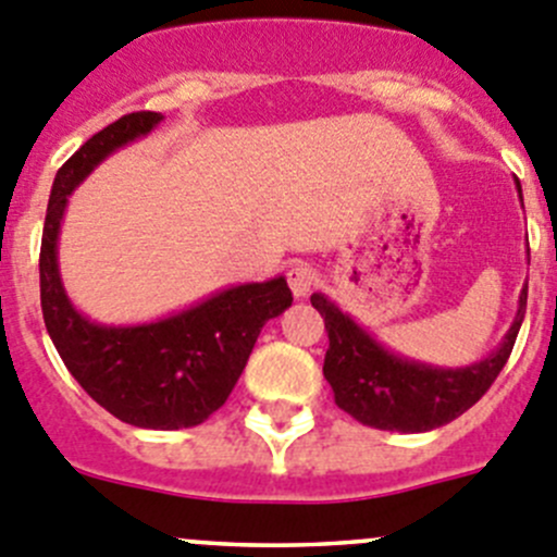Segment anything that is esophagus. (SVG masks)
Returning a JSON list of instances; mask_svg holds the SVG:
<instances>
[{
    "mask_svg": "<svg viewBox=\"0 0 557 557\" xmlns=\"http://www.w3.org/2000/svg\"><path fill=\"white\" fill-rule=\"evenodd\" d=\"M315 283H318V272L310 267V263H296V267L288 269V285H290V294H294L296 299L310 294V290L315 288Z\"/></svg>",
    "mask_w": 557,
    "mask_h": 557,
    "instance_id": "1",
    "label": "esophagus"
}]
</instances>
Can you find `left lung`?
Instances as JSON below:
<instances>
[{"mask_svg": "<svg viewBox=\"0 0 557 557\" xmlns=\"http://www.w3.org/2000/svg\"><path fill=\"white\" fill-rule=\"evenodd\" d=\"M310 301L323 315L329 332L323 377L332 386L334 403L367 428L392 430V433H428L466 413L493 386L515 348L517 332L525 318L528 283L522 285L515 323L498 348L482 361L457 370L422 364L394 354L364 326H359L348 312L339 310L329 296L312 294Z\"/></svg>", "mask_w": 557, "mask_h": 557, "instance_id": "obj_1", "label": "left lung"}]
</instances>
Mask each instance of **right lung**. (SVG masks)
Masks as SVG:
<instances>
[{"instance_id":"1","label":"right lung","mask_w":557,"mask_h":557,"mask_svg":"<svg viewBox=\"0 0 557 557\" xmlns=\"http://www.w3.org/2000/svg\"><path fill=\"white\" fill-rule=\"evenodd\" d=\"M160 122L163 113H127L91 135L57 171L42 225L40 305L64 367L95 403L133 428L182 430L207 422L228 399L263 323L288 310L294 296L285 277L231 285L187 310L135 326H106L75 310L57 256L67 198L108 154Z\"/></svg>"}]
</instances>
